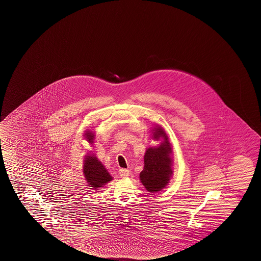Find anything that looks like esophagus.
I'll return each instance as SVG.
<instances>
[{"mask_svg": "<svg viewBox=\"0 0 261 261\" xmlns=\"http://www.w3.org/2000/svg\"><path fill=\"white\" fill-rule=\"evenodd\" d=\"M119 175L121 177H127L129 175L128 169H125V168H122V169H120Z\"/></svg>", "mask_w": 261, "mask_h": 261, "instance_id": "1", "label": "esophagus"}]
</instances>
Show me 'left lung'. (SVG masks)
I'll return each mask as SVG.
<instances>
[{
    "label": "left lung",
    "instance_id": "left-lung-1",
    "mask_svg": "<svg viewBox=\"0 0 261 261\" xmlns=\"http://www.w3.org/2000/svg\"><path fill=\"white\" fill-rule=\"evenodd\" d=\"M153 139L163 140L160 145L148 147L144 158V169L140 173L142 184L150 193L161 191L169 183L173 175L172 171V147L168 137L160 125L153 130Z\"/></svg>",
    "mask_w": 261,
    "mask_h": 261
}]
</instances>
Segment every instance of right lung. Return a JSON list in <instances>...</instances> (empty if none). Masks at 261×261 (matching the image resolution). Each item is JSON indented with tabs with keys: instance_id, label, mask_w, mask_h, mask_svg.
<instances>
[{
	"instance_id": "right-lung-1",
	"label": "right lung",
	"mask_w": 261,
	"mask_h": 261,
	"mask_svg": "<svg viewBox=\"0 0 261 261\" xmlns=\"http://www.w3.org/2000/svg\"><path fill=\"white\" fill-rule=\"evenodd\" d=\"M84 137L90 144L94 143V135L92 131H86ZM83 169L87 185L93 190H97L113 179L103 164L94 154H88L85 156Z\"/></svg>"
}]
</instances>
